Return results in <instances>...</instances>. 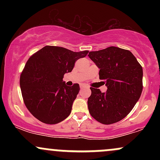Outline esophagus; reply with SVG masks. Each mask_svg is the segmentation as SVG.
<instances>
[{"mask_svg":"<svg viewBox=\"0 0 160 160\" xmlns=\"http://www.w3.org/2000/svg\"><path fill=\"white\" fill-rule=\"evenodd\" d=\"M80 89H89V87H88L87 86L84 85V84H80Z\"/></svg>","mask_w":160,"mask_h":160,"instance_id":"esophagus-1","label":"esophagus"}]
</instances>
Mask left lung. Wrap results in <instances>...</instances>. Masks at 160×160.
I'll return each instance as SVG.
<instances>
[{
  "label": "left lung",
  "mask_w": 160,
  "mask_h": 160,
  "mask_svg": "<svg viewBox=\"0 0 160 160\" xmlns=\"http://www.w3.org/2000/svg\"><path fill=\"white\" fill-rule=\"evenodd\" d=\"M88 56L100 69L99 79L108 88L106 92H102L90 87L89 113L101 123H115L125 118L140 98L142 67L129 50L119 47L89 52Z\"/></svg>",
  "instance_id": "obj_1"
}]
</instances>
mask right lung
Segmentation results:
<instances>
[{
    "label": "right lung",
    "mask_w": 160,
    "mask_h": 160,
    "mask_svg": "<svg viewBox=\"0 0 160 160\" xmlns=\"http://www.w3.org/2000/svg\"><path fill=\"white\" fill-rule=\"evenodd\" d=\"M88 52L46 46L29 58L20 77V87L25 106L35 118L56 124L68 117L80 86L66 85L64 74L71 72L75 62Z\"/></svg>",
    "instance_id": "add662e5"
}]
</instances>
